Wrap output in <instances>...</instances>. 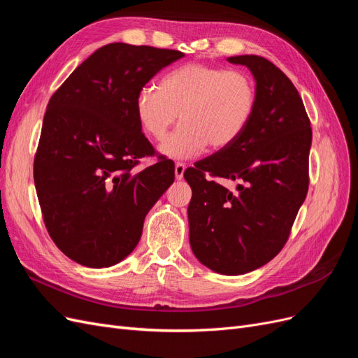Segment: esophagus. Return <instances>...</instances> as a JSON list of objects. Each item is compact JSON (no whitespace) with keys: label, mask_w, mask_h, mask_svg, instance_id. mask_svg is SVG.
Instances as JSON below:
<instances>
[{"label":"esophagus","mask_w":358,"mask_h":358,"mask_svg":"<svg viewBox=\"0 0 358 358\" xmlns=\"http://www.w3.org/2000/svg\"><path fill=\"white\" fill-rule=\"evenodd\" d=\"M185 169H187V166L183 164V162H176L175 164V176H176V179H183V173H185Z\"/></svg>","instance_id":"34e87169"}]
</instances>
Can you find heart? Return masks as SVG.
Instances as JSON below:
<instances>
[{
  "instance_id": "b5f03b06",
  "label": "heart",
  "mask_w": 358,
  "mask_h": 358,
  "mask_svg": "<svg viewBox=\"0 0 358 358\" xmlns=\"http://www.w3.org/2000/svg\"><path fill=\"white\" fill-rule=\"evenodd\" d=\"M257 107V86L241 70L185 64L164 74L158 88L145 86L136 99V116L143 131L162 140L178 113L180 125L161 152L176 159L197 157L206 148H229L246 131Z\"/></svg>"
}]
</instances>
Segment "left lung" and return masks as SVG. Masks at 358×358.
<instances>
[{
    "mask_svg": "<svg viewBox=\"0 0 358 358\" xmlns=\"http://www.w3.org/2000/svg\"><path fill=\"white\" fill-rule=\"evenodd\" d=\"M229 61L254 74V117L236 143L196 162L183 176L192 189L194 255L216 273L243 275L268 263L288 241L309 188L312 128L296 86L273 62L257 55ZM213 177L239 180L238 194Z\"/></svg>",
    "mask_w": 358,
    "mask_h": 358,
    "instance_id": "8db88e82",
    "label": "left lung"
}]
</instances>
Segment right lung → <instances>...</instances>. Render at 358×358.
<instances>
[{
    "mask_svg": "<svg viewBox=\"0 0 358 358\" xmlns=\"http://www.w3.org/2000/svg\"><path fill=\"white\" fill-rule=\"evenodd\" d=\"M183 53L110 43L95 50L50 96L34 157L43 221L55 245L86 267L113 266L133 252L146 213L175 180L142 133L136 99Z\"/></svg>",
    "mask_w": 358,
    "mask_h": 358,
    "instance_id": "right-lung-1",
    "label": "right lung"
}]
</instances>
